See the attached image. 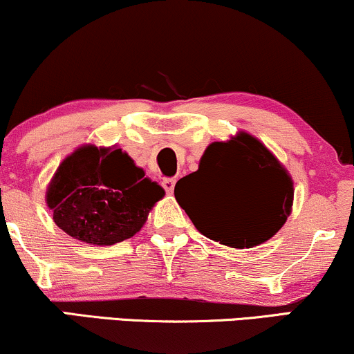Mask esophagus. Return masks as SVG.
Instances as JSON below:
<instances>
[{"mask_svg": "<svg viewBox=\"0 0 354 354\" xmlns=\"http://www.w3.org/2000/svg\"><path fill=\"white\" fill-rule=\"evenodd\" d=\"M174 185H176V180H174V178H165L162 181V186L165 187V191H167L168 194H173Z\"/></svg>", "mask_w": 354, "mask_h": 354, "instance_id": "esophagus-1", "label": "esophagus"}]
</instances>
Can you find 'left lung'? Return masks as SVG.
<instances>
[{
    "label": "left lung",
    "mask_w": 354,
    "mask_h": 354,
    "mask_svg": "<svg viewBox=\"0 0 354 354\" xmlns=\"http://www.w3.org/2000/svg\"><path fill=\"white\" fill-rule=\"evenodd\" d=\"M174 198L201 234L243 250L265 243L284 225L294 183L265 144L239 132L204 150L198 171L176 183Z\"/></svg>",
    "instance_id": "obj_1"
}]
</instances>
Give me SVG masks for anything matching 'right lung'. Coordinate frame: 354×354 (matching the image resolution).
I'll return each mask as SVG.
<instances>
[{
	"mask_svg": "<svg viewBox=\"0 0 354 354\" xmlns=\"http://www.w3.org/2000/svg\"><path fill=\"white\" fill-rule=\"evenodd\" d=\"M163 196V187L122 149L86 144L58 165L46 203L65 234L109 247L140 232Z\"/></svg>",
	"mask_w": 354,
	"mask_h": 354,
	"instance_id": "add662e5",
	"label": "right lung"
}]
</instances>
